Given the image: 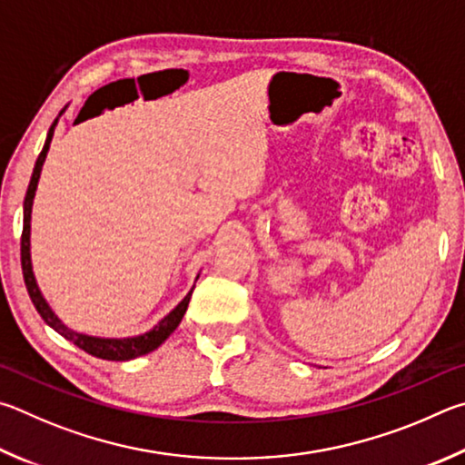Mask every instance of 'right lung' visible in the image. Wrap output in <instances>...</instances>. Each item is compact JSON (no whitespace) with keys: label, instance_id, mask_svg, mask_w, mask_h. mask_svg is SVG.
<instances>
[{"label":"right lung","instance_id":"1","mask_svg":"<svg viewBox=\"0 0 465 465\" xmlns=\"http://www.w3.org/2000/svg\"><path fill=\"white\" fill-rule=\"evenodd\" d=\"M67 110V105L61 110V114ZM59 116L54 118V122L48 128V134H46V141L43 151H40L38 159H36V165L35 171H32V177H30V183H28V192H26V198H24V231H22V273H24V282H26V288H28V294L32 298V304L36 306L38 314L43 316V321L48 324V327L54 329L59 335H63L67 341H71L73 345H77L79 349H84L89 355L94 357H100V360H108V361H128V360H134V357H141L146 355L157 349L159 345L165 343L169 339L171 332H173L179 322H182L183 314L187 311V304H190V298H192V292L193 288L187 292L185 298L179 302L173 311H171L167 316H163V319L154 324L151 331L143 332V335H136V337H124V339H110V337H94V335H85V332H77L69 329L67 324H64L59 316L54 314V311L51 306H48L46 298L43 296V292L38 288V282L35 278V272H32V257H30V220H32V203H35V195H36V187H38V179H40V171H43L45 165V159H46V153L51 149V141H53V134H54V128H56V122L61 118ZM200 278V275H198ZM195 278V280H198Z\"/></svg>","mask_w":465,"mask_h":465}]
</instances>
